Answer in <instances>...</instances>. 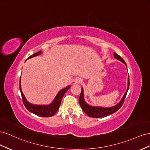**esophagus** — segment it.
Returning a JSON list of instances; mask_svg holds the SVG:
<instances>
[{
	"mask_svg": "<svg viewBox=\"0 0 150 150\" xmlns=\"http://www.w3.org/2000/svg\"><path fill=\"white\" fill-rule=\"evenodd\" d=\"M80 79H76L75 80V82H76V83H79V82H80Z\"/></svg>",
	"mask_w": 150,
	"mask_h": 150,
	"instance_id": "1",
	"label": "esophagus"
}]
</instances>
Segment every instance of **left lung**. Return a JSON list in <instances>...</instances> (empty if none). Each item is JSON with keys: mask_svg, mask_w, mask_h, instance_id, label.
<instances>
[{"mask_svg": "<svg viewBox=\"0 0 150 150\" xmlns=\"http://www.w3.org/2000/svg\"><path fill=\"white\" fill-rule=\"evenodd\" d=\"M114 58H116L117 59H119L121 62H122L123 63H125L126 67V63L125 62V60L118 55L117 53H114ZM129 76H128L127 79V91L126 93L124 95L122 99L119 102V103L117 105H115V106L113 107H110V108H101V107H94L86 103V102L84 100V96H83V89L82 88V91H81L80 93V96L79 97V103L80 105L82 108V110L84 111V112L87 114V115H88L89 117H96V118H100V117H104L105 116H108V115L112 114L114 112L117 111L119 109L121 108V106L122 105L124 101L125 100V98L126 97V94L128 91V89H129Z\"/></svg>", "mask_w": 150, "mask_h": 150, "instance_id": "1", "label": "left lung"}]
</instances>
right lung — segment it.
I'll use <instances>...</instances> for the list:
<instances>
[{
	"mask_svg": "<svg viewBox=\"0 0 150 150\" xmlns=\"http://www.w3.org/2000/svg\"><path fill=\"white\" fill-rule=\"evenodd\" d=\"M41 53V51H39L38 52L33 54V55L30 56L28 59L34 57H36L38 55H39ZM27 60V59H26ZM70 86H68L65 88L62 89V91H59L56 97L54 98V99L52 102V103L49 105H35L30 104L29 102L27 101L25 99V98L24 96L23 93L21 91V77H20V84H19V88L20 91L21 93V96H22V99L24 105H25V108H26L29 112H31L33 114H35L38 116L40 117H51L56 113L58 110L59 109V105H60L61 102L62 100V98L63 96L65 95L66 92L70 88Z\"/></svg>",
	"mask_w": 150,
	"mask_h": 150,
	"instance_id": "1",
	"label": "right lung"
}]
</instances>
